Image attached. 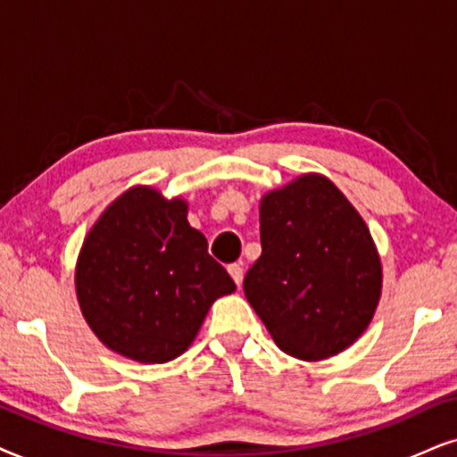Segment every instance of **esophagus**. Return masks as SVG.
<instances>
[{"mask_svg":"<svg viewBox=\"0 0 457 457\" xmlns=\"http://www.w3.org/2000/svg\"><path fill=\"white\" fill-rule=\"evenodd\" d=\"M228 271H229V276H232L234 278V282L236 285H242V278H245V270H242V265L240 263H232V265H228Z\"/></svg>","mask_w":457,"mask_h":457,"instance_id":"1","label":"esophagus"}]
</instances>
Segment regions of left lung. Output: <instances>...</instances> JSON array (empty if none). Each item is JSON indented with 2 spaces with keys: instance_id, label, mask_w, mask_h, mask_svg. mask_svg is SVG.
<instances>
[{
  "instance_id": "obj_1",
  "label": "left lung",
  "mask_w": 457,
  "mask_h": 457,
  "mask_svg": "<svg viewBox=\"0 0 457 457\" xmlns=\"http://www.w3.org/2000/svg\"><path fill=\"white\" fill-rule=\"evenodd\" d=\"M262 257L245 295L287 354L322 361L348 348L382 295V262L367 223L327 177H297L259 206Z\"/></svg>"
}]
</instances>
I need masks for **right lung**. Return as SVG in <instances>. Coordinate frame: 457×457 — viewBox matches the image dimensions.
I'll list each match as a JSON object with an SVG mask.
<instances>
[{"label":"right lung","instance_id":"right-lung-1","mask_svg":"<svg viewBox=\"0 0 457 457\" xmlns=\"http://www.w3.org/2000/svg\"><path fill=\"white\" fill-rule=\"evenodd\" d=\"M236 291L187 221V202L137 186L107 206L86 236L75 293L109 350L137 362H169L198 335L215 299Z\"/></svg>","mask_w":457,"mask_h":457}]
</instances>
